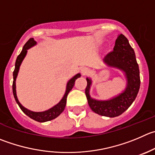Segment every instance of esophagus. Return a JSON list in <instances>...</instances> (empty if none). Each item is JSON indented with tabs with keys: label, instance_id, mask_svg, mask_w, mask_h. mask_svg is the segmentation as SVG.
Returning a JSON list of instances; mask_svg holds the SVG:
<instances>
[{
	"label": "esophagus",
	"instance_id": "34e87169",
	"mask_svg": "<svg viewBox=\"0 0 155 155\" xmlns=\"http://www.w3.org/2000/svg\"><path fill=\"white\" fill-rule=\"evenodd\" d=\"M90 72L89 69L87 68H82L81 69V73L82 75H87Z\"/></svg>",
	"mask_w": 155,
	"mask_h": 155
}]
</instances>
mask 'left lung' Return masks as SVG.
Segmentation results:
<instances>
[{
    "instance_id": "obj_1",
    "label": "left lung",
    "mask_w": 155,
    "mask_h": 155,
    "mask_svg": "<svg viewBox=\"0 0 155 155\" xmlns=\"http://www.w3.org/2000/svg\"><path fill=\"white\" fill-rule=\"evenodd\" d=\"M104 61L108 67L115 68L124 73L126 87L124 91L109 100H96L90 94L92 80L87 78V85L85 89L87 102L94 113L107 117H116L124 113L135 100L140 88L138 64L134 49L127 38L123 34L118 36L113 51L107 54Z\"/></svg>"
}]
</instances>
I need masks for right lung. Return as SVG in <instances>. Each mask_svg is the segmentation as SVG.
<instances>
[{"label": "right lung", "mask_w": 155, "mask_h": 155, "mask_svg": "<svg viewBox=\"0 0 155 155\" xmlns=\"http://www.w3.org/2000/svg\"><path fill=\"white\" fill-rule=\"evenodd\" d=\"M36 45V42L34 40L33 38L29 39V40L27 41V42L25 44L24 46H23L20 54L17 56L15 63V68H14V72H13V76H14V81H13V94H14V98H15V101L16 102H17V104H18V106L20 107V108L21 109L22 111H23L26 116H28L29 118L33 119V120L39 122V123H45V122H47V121H50L55 119V118L58 117V116L64 111V107H65L66 106V102H67L68 94V93L70 92V91H71L72 88H73L76 79H78V78L81 77V74H77L76 75H74L73 78H71L68 81L67 85H66L65 93H64L63 97L56 105H54V107H52L51 108L42 112H33L28 110V109L25 108V107L20 104V101H18V98H17V91H16V80H17L20 65H21L23 59H24L26 54H27V50L29 49V48H30L31 47L34 46V45Z\"/></svg>", "instance_id": "1"}]
</instances>
